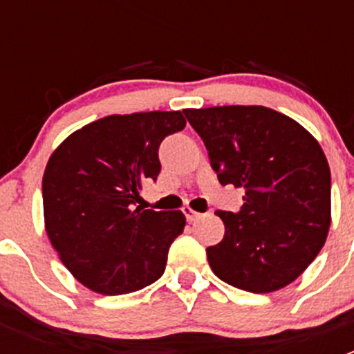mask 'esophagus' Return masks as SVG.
I'll return each instance as SVG.
<instances>
[{
	"label": "esophagus",
	"mask_w": 354,
	"mask_h": 354,
	"mask_svg": "<svg viewBox=\"0 0 354 354\" xmlns=\"http://www.w3.org/2000/svg\"><path fill=\"white\" fill-rule=\"evenodd\" d=\"M183 214H185V217H187L188 223H194V221H197L202 217V214L197 212V210H194L192 207H183Z\"/></svg>",
	"instance_id": "34e87169"
}]
</instances>
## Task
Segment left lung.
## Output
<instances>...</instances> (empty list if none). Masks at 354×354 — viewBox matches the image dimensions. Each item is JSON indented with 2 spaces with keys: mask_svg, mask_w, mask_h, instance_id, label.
I'll return each mask as SVG.
<instances>
[{
  "mask_svg": "<svg viewBox=\"0 0 354 354\" xmlns=\"http://www.w3.org/2000/svg\"><path fill=\"white\" fill-rule=\"evenodd\" d=\"M183 113L221 185L245 190L240 212H216L226 231L207 248L212 272L250 292L291 284L319 255L330 226V169L319 142L263 106Z\"/></svg>",
  "mask_w": 354,
  "mask_h": 354,
  "instance_id": "8db88e82",
  "label": "left lung"
}]
</instances>
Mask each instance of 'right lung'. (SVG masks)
Segmentation results:
<instances>
[{"label": "right lung", "mask_w": 354, "mask_h": 354, "mask_svg": "<svg viewBox=\"0 0 354 354\" xmlns=\"http://www.w3.org/2000/svg\"><path fill=\"white\" fill-rule=\"evenodd\" d=\"M180 111L111 114L73 131L42 176L49 241L71 276L101 295H127L159 279L187 224L181 210L137 205L160 171L159 145L181 131Z\"/></svg>", "instance_id": "add662e5"}]
</instances>
